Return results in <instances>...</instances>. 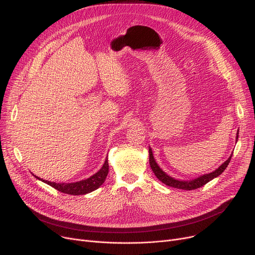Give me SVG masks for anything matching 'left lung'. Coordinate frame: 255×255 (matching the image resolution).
<instances>
[{
    "label": "left lung",
    "mask_w": 255,
    "mask_h": 255,
    "mask_svg": "<svg viewBox=\"0 0 255 255\" xmlns=\"http://www.w3.org/2000/svg\"><path fill=\"white\" fill-rule=\"evenodd\" d=\"M238 134L239 133H237V140L239 137ZM149 155H150V158H149L150 165H151L153 172L155 173V176L157 177V179L167 186L173 187V188L183 189V190H194V189L200 188V187H203L204 185H206L208 182H210L214 178H217L218 176H220L221 173L225 170L227 165H229L231 159H232V156H233V155H231V157L227 159L224 163H222L216 170H214L210 173H207V175L200 176V177L190 180V181H179V180H176V179L169 177L168 175H166V173L158 166V164L156 163L155 159H154L153 152H152L151 148L149 149Z\"/></svg>",
    "instance_id": "left-lung-1"
}]
</instances>
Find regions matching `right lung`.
<instances>
[{"label":"right lung","instance_id":"obj_1","mask_svg":"<svg viewBox=\"0 0 255 255\" xmlns=\"http://www.w3.org/2000/svg\"><path fill=\"white\" fill-rule=\"evenodd\" d=\"M107 173H109V162H107V158L105 159L104 164L100 168L99 171H97L95 175H93L89 179L75 182V183H55V182H49L40 179L36 177L37 179L41 180L42 182L46 183L47 185L51 186L52 188L57 189L60 192L70 194V195H83L90 193L94 190L98 189L99 187L104 183Z\"/></svg>","mask_w":255,"mask_h":255}]
</instances>
